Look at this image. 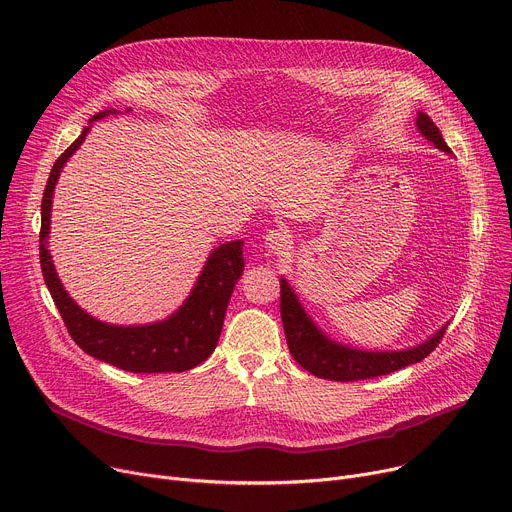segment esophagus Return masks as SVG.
<instances>
[{"mask_svg":"<svg viewBox=\"0 0 512 512\" xmlns=\"http://www.w3.org/2000/svg\"><path fill=\"white\" fill-rule=\"evenodd\" d=\"M265 249L276 257H286L292 251V236L284 228L269 230L265 234Z\"/></svg>","mask_w":512,"mask_h":512,"instance_id":"esophagus-1","label":"esophagus"}]
</instances>
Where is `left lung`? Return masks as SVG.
Returning a JSON list of instances; mask_svg holds the SVG:
<instances>
[{"label":"left lung","instance_id":"8db88e82","mask_svg":"<svg viewBox=\"0 0 512 512\" xmlns=\"http://www.w3.org/2000/svg\"><path fill=\"white\" fill-rule=\"evenodd\" d=\"M416 125L428 142H432L442 152H451L447 142L442 140V133L426 113H418ZM280 313H282L286 342L294 360L304 370H309L319 379L342 381V383L374 379V377H381V374H389L424 360L438 346L447 329L445 325L430 339H426L424 344L416 348L399 350V352L354 350V348L331 342V339L311 321V317L304 313L302 304L292 292L288 280L284 278H280Z\"/></svg>","mask_w":512,"mask_h":512}]
</instances>
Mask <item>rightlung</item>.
I'll return each instance as SVG.
<instances>
[{
  "label": "right lung",
  "instance_id": "add662e5",
  "mask_svg": "<svg viewBox=\"0 0 512 512\" xmlns=\"http://www.w3.org/2000/svg\"><path fill=\"white\" fill-rule=\"evenodd\" d=\"M111 111L96 113L92 121L105 117ZM90 127H84L80 138L67 148L53 164L49 181L45 185L41 203V269L45 284L59 309V315L70 331L74 342L96 360L113 364L129 372H183L206 360L218 346L224 315L234 284L245 269L243 241H232L212 251L201 269V276L193 286L189 298L168 319L138 327H119L102 323L70 298L61 286L51 253L47 249V236L51 228V203L55 183L63 164L82 146Z\"/></svg>",
  "mask_w": 512,
  "mask_h": 512
}]
</instances>
